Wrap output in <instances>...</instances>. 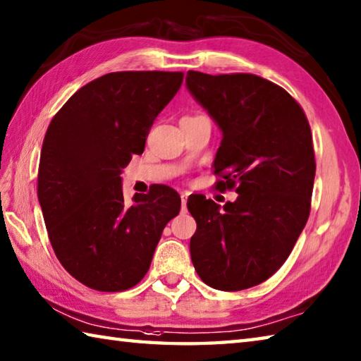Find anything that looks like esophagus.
I'll return each mask as SVG.
<instances>
[{"label":"esophagus","mask_w":361,"mask_h":361,"mask_svg":"<svg viewBox=\"0 0 361 361\" xmlns=\"http://www.w3.org/2000/svg\"><path fill=\"white\" fill-rule=\"evenodd\" d=\"M186 203H188V194H185V192H183L181 194V212L183 213H186Z\"/></svg>","instance_id":"esophagus-1"}]
</instances>
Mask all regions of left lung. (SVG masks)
I'll use <instances>...</instances> for the list:
<instances>
[{
  "instance_id": "left-lung-1",
  "label": "left lung",
  "mask_w": 361,
  "mask_h": 361,
  "mask_svg": "<svg viewBox=\"0 0 361 361\" xmlns=\"http://www.w3.org/2000/svg\"><path fill=\"white\" fill-rule=\"evenodd\" d=\"M186 87L222 133L216 189L238 194L222 208L205 195L188 199L197 222L192 264L213 289H249L279 270L310 218L316 175L310 123L284 88L259 75L189 71Z\"/></svg>"
}]
</instances>
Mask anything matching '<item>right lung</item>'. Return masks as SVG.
<instances>
[{
    "mask_svg": "<svg viewBox=\"0 0 361 361\" xmlns=\"http://www.w3.org/2000/svg\"><path fill=\"white\" fill-rule=\"evenodd\" d=\"M183 72H110L82 87L45 133L37 197L51 247L66 271L101 292L145 276L164 227L180 213L175 189L153 185L124 202L121 170L142 154Z\"/></svg>",
    "mask_w": 361,
    "mask_h": 361,
    "instance_id": "right-lung-1",
    "label": "right lung"
}]
</instances>
